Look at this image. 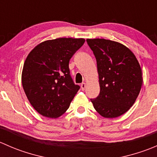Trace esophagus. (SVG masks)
Returning a JSON list of instances; mask_svg holds the SVG:
<instances>
[{
	"label": "esophagus",
	"instance_id": "34e87169",
	"mask_svg": "<svg viewBox=\"0 0 157 157\" xmlns=\"http://www.w3.org/2000/svg\"><path fill=\"white\" fill-rule=\"evenodd\" d=\"M80 88H81L82 90H84L85 88H86V83H82L81 84H80Z\"/></svg>",
	"mask_w": 157,
	"mask_h": 157
}]
</instances>
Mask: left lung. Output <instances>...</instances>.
Returning <instances> with one entry per match:
<instances>
[{"label": "left lung", "instance_id": "8db88e82", "mask_svg": "<svg viewBox=\"0 0 157 157\" xmlns=\"http://www.w3.org/2000/svg\"><path fill=\"white\" fill-rule=\"evenodd\" d=\"M97 63L100 93L90 99L102 116H120L134 105L143 79L135 55L124 45L104 39H86Z\"/></svg>", "mask_w": 157, "mask_h": 157}]
</instances>
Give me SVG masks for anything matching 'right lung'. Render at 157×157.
<instances>
[{"label":"right lung","mask_w":157,"mask_h":157,"mask_svg":"<svg viewBox=\"0 0 157 157\" xmlns=\"http://www.w3.org/2000/svg\"><path fill=\"white\" fill-rule=\"evenodd\" d=\"M84 39L59 38L42 42L28 55L22 84L33 107L45 117L55 118L69 108L80 90L70 74L69 61Z\"/></svg>","instance_id":"add662e5"}]
</instances>
